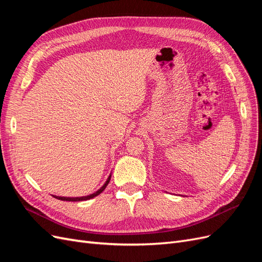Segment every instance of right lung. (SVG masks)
Listing matches in <instances>:
<instances>
[{
  "instance_id": "add662e5",
  "label": "right lung",
  "mask_w": 262,
  "mask_h": 262,
  "mask_svg": "<svg viewBox=\"0 0 262 262\" xmlns=\"http://www.w3.org/2000/svg\"><path fill=\"white\" fill-rule=\"evenodd\" d=\"M110 178H112V175H110V176L108 177V179H107V181H106L105 184H104V186H102L99 190H97L96 192H94V193H92V194H90V195H86V196H76V198H70V196H57V195H53V196L55 198V199H59V200H62V201H73V202H75V201L90 200V199H93V198H95V196L98 195V194H100L102 191H104L105 188H106V187H107V185L109 184Z\"/></svg>"
}]
</instances>
